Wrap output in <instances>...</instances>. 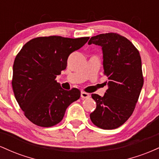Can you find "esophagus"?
<instances>
[{"label":"esophagus","instance_id":"esophagus-1","mask_svg":"<svg viewBox=\"0 0 159 159\" xmlns=\"http://www.w3.org/2000/svg\"><path fill=\"white\" fill-rule=\"evenodd\" d=\"M81 97L82 98H87L90 97V95H89V93H87L82 91L81 93Z\"/></svg>","mask_w":159,"mask_h":159}]
</instances>
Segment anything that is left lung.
I'll return each instance as SVG.
<instances>
[{
	"mask_svg": "<svg viewBox=\"0 0 159 159\" xmlns=\"http://www.w3.org/2000/svg\"><path fill=\"white\" fill-rule=\"evenodd\" d=\"M88 44L102 47L104 74L108 78L102 97L92 94L96 108L90 120L100 129H116L132 114L143 87L140 53L129 39L115 33L93 36Z\"/></svg>",
	"mask_w": 159,
	"mask_h": 159,
	"instance_id": "8db88e82",
	"label": "left lung"
}]
</instances>
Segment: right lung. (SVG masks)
<instances>
[{
  "instance_id": "add662e5",
  "label": "right lung",
  "mask_w": 159,
  "mask_h": 159,
  "mask_svg": "<svg viewBox=\"0 0 159 159\" xmlns=\"http://www.w3.org/2000/svg\"><path fill=\"white\" fill-rule=\"evenodd\" d=\"M90 37L59 36L34 38L16 57L12 86L25 116L41 127L59 123L70 104L77 101V88L65 90L55 80L67 66L69 54L81 48Z\"/></svg>"
}]
</instances>
